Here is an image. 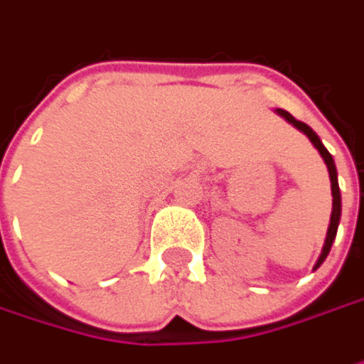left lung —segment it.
<instances>
[{"label":"left lung","mask_w":364,"mask_h":364,"mask_svg":"<svg viewBox=\"0 0 364 364\" xmlns=\"http://www.w3.org/2000/svg\"><path fill=\"white\" fill-rule=\"evenodd\" d=\"M275 114H279L286 122H290L294 129H299L303 135H307V139H309V141L314 144V148L320 152V156H322V161H324V165H326V169H328V178H331V195H333V212H331V223H328V231H326V240H324L322 252H320V257H318V261H316V265H314V272H316V269L324 263V259L328 257L331 246H333L335 235H337L339 220H341V193H339V182H337V167H335V161H333L331 152L324 148V144L320 141V137L316 135V131H314L311 127H307V124H305V122H301V120H294L286 109L275 107Z\"/></svg>","instance_id":"8db88e82"}]
</instances>
